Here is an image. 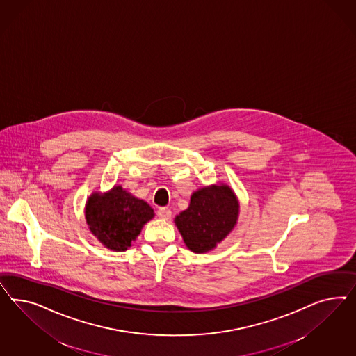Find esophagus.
I'll use <instances>...</instances> for the list:
<instances>
[{
	"mask_svg": "<svg viewBox=\"0 0 356 356\" xmlns=\"http://www.w3.org/2000/svg\"><path fill=\"white\" fill-rule=\"evenodd\" d=\"M156 214H158L159 218L164 219V220L171 219V216H172V213H171V210H170L168 207H159L158 211H156Z\"/></svg>",
	"mask_w": 356,
	"mask_h": 356,
	"instance_id": "esophagus-1",
	"label": "esophagus"
}]
</instances>
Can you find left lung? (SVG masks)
Returning <instances> with one entry per match:
<instances>
[{"label":"left lung","mask_w":356,"mask_h":356,"mask_svg":"<svg viewBox=\"0 0 356 356\" xmlns=\"http://www.w3.org/2000/svg\"><path fill=\"white\" fill-rule=\"evenodd\" d=\"M238 216L236 195L228 185L195 191L186 210L175 218L184 243L194 253H206L232 231Z\"/></svg>","instance_id":"8db88e82"}]
</instances>
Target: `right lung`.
I'll return each instance as SVG.
<instances>
[{
    "label": "right lung",
    "instance_id": "1",
    "mask_svg": "<svg viewBox=\"0 0 356 356\" xmlns=\"http://www.w3.org/2000/svg\"><path fill=\"white\" fill-rule=\"evenodd\" d=\"M85 216L90 231L106 248L124 252L140 235L142 227L154 218V210L143 200L116 185L107 193L91 194Z\"/></svg>",
    "mask_w": 356,
    "mask_h": 356
}]
</instances>
